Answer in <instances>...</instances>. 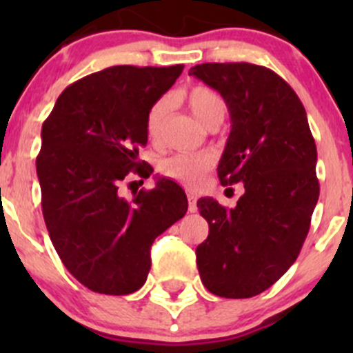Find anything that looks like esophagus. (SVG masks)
Returning <instances> with one entry per match:
<instances>
[{"label": "esophagus", "instance_id": "34e87169", "mask_svg": "<svg viewBox=\"0 0 353 353\" xmlns=\"http://www.w3.org/2000/svg\"><path fill=\"white\" fill-rule=\"evenodd\" d=\"M196 203H198L196 194H194V193H188V208H190L191 213H194L198 210Z\"/></svg>", "mask_w": 353, "mask_h": 353}]
</instances>
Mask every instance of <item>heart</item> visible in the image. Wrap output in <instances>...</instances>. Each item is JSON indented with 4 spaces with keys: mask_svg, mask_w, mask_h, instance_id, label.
<instances>
[{
    "mask_svg": "<svg viewBox=\"0 0 353 353\" xmlns=\"http://www.w3.org/2000/svg\"><path fill=\"white\" fill-rule=\"evenodd\" d=\"M179 101L186 104L194 117L208 130H215L223 123L227 114L225 99L206 85H194L179 95ZM169 114V99H159L148 109L145 119V131L152 143L162 140L163 126ZM213 165V157L208 154H176L165 159L160 170L169 179L186 186H198Z\"/></svg>",
    "mask_w": 353,
    "mask_h": 353,
    "instance_id": "heart-1",
    "label": "heart"
}]
</instances>
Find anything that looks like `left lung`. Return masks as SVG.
<instances>
[{"mask_svg":"<svg viewBox=\"0 0 353 353\" xmlns=\"http://www.w3.org/2000/svg\"><path fill=\"white\" fill-rule=\"evenodd\" d=\"M229 108L230 128L216 172L244 184L236 208L198 199L210 232L196 248L203 285L227 299L270 288L294 265L319 198L314 138L290 85L251 63H203L190 70Z\"/></svg>","mask_w":353,"mask_h":353,"instance_id":"obj_1","label":"left lung"}]
</instances>
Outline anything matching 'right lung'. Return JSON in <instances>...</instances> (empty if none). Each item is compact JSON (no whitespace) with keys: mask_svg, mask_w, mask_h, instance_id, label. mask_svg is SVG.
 <instances>
[{"mask_svg":"<svg viewBox=\"0 0 353 353\" xmlns=\"http://www.w3.org/2000/svg\"><path fill=\"white\" fill-rule=\"evenodd\" d=\"M183 68L121 65L88 74L63 90L42 124L35 165L46 227L68 272L99 294L143 287L152 244L188 210L183 188L165 177L131 201L117 191L131 170L145 179L154 172L138 160L145 119Z\"/></svg>","mask_w":353,"mask_h":353,"instance_id":"1","label":"right lung"}]
</instances>
